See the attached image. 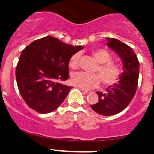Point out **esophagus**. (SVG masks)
<instances>
[{
    "instance_id": "34e87169",
    "label": "esophagus",
    "mask_w": 154,
    "mask_h": 154,
    "mask_svg": "<svg viewBox=\"0 0 154 154\" xmlns=\"http://www.w3.org/2000/svg\"><path fill=\"white\" fill-rule=\"evenodd\" d=\"M80 90H81L82 91H84V93H87V94L91 93V91H90V90H86V89H84V88H80Z\"/></svg>"
}]
</instances>
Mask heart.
I'll list each match as a JSON object with an SVG mask.
<instances>
[{
    "instance_id": "obj_1",
    "label": "heart",
    "mask_w": 154,
    "mask_h": 154,
    "mask_svg": "<svg viewBox=\"0 0 154 154\" xmlns=\"http://www.w3.org/2000/svg\"><path fill=\"white\" fill-rule=\"evenodd\" d=\"M92 54L99 63V65L94 70L98 74L86 72L75 73L71 76L72 84L84 89L97 87L100 81L106 86L117 84L121 77L122 70L117 63L111 61V54L102 48L94 50ZM78 61L79 54L76 53L70 57V66L73 69H76L78 67Z\"/></svg>"
}]
</instances>
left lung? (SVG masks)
<instances>
[{
    "label": "left lung",
    "mask_w": 154,
    "mask_h": 154,
    "mask_svg": "<svg viewBox=\"0 0 154 154\" xmlns=\"http://www.w3.org/2000/svg\"><path fill=\"white\" fill-rule=\"evenodd\" d=\"M107 46L117 52L123 60L124 72L118 84L109 86L106 94L97 92L98 102L91 105L95 112L111 116L124 110L131 103L137 88L140 63L132 48L114 38H107Z\"/></svg>",
    "instance_id": "obj_1"
}]
</instances>
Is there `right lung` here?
Masks as SVG:
<instances>
[{"instance_id":"add662e5","label":"right lung","mask_w":154,"mask_h":154,"mask_svg":"<svg viewBox=\"0 0 154 154\" xmlns=\"http://www.w3.org/2000/svg\"><path fill=\"white\" fill-rule=\"evenodd\" d=\"M82 48L46 37L33 41L22 51L16 80L29 107L40 113H48L63 103L72 87L59 81L69 78L70 57Z\"/></svg>"}]
</instances>
